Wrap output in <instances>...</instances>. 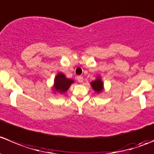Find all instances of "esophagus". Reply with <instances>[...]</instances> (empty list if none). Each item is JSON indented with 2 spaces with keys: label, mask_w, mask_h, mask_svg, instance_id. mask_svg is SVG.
<instances>
[{
  "label": "esophagus",
  "mask_w": 154,
  "mask_h": 154,
  "mask_svg": "<svg viewBox=\"0 0 154 154\" xmlns=\"http://www.w3.org/2000/svg\"><path fill=\"white\" fill-rule=\"evenodd\" d=\"M77 80H78L79 82L82 83V82H83V80H84V79H83L82 76L79 75V76H77Z\"/></svg>",
  "instance_id": "obj_1"
}]
</instances>
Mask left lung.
Listing matches in <instances>:
<instances>
[{
    "label": "left lung",
    "instance_id": "left-lung-1",
    "mask_svg": "<svg viewBox=\"0 0 154 154\" xmlns=\"http://www.w3.org/2000/svg\"><path fill=\"white\" fill-rule=\"evenodd\" d=\"M91 87L93 88V89L97 93H100L103 89V82L100 79V77H97L96 80L91 82Z\"/></svg>",
    "mask_w": 154,
    "mask_h": 154
}]
</instances>
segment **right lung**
Returning a JSON list of instances; mask_svg holds the SVG:
<instances>
[{
	"mask_svg": "<svg viewBox=\"0 0 154 154\" xmlns=\"http://www.w3.org/2000/svg\"><path fill=\"white\" fill-rule=\"evenodd\" d=\"M73 82L72 79H67L65 75L59 72L54 79V91L60 94L65 93Z\"/></svg>",
	"mask_w": 154,
	"mask_h": 154,
	"instance_id": "1",
	"label": "right lung"
}]
</instances>
